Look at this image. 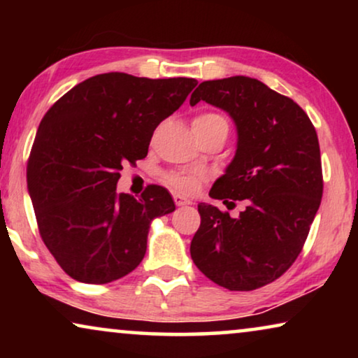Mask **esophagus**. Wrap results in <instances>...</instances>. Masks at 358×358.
I'll use <instances>...</instances> for the list:
<instances>
[{
	"mask_svg": "<svg viewBox=\"0 0 358 358\" xmlns=\"http://www.w3.org/2000/svg\"><path fill=\"white\" fill-rule=\"evenodd\" d=\"M174 203L178 205V207H185V205H192L190 200H187L185 197H180V195H174Z\"/></svg>",
	"mask_w": 358,
	"mask_h": 358,
	"instance_id": "esophagus-1",
	"label": "esophagus"
}]
</instances>
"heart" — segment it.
I'll use <instances>...</instances> for the list:
<instances>
[{"label": "heart", "instance_id": "heart-1", "mask_svg": "<svg viewBox=\"0 0 358 358\" xmlns=\"http://www.w3.org/2000/svg\"><path fill=\"white\" fill-rule=\"evenodd\" d=\"M194 127H203V129H212V127H227V120L218 114H202L195 117L192 122ZM164 182L169 185L171 189L179 194L192 195L200 189L203 182V176L197 173V171H171V173L164 174Z\"/></svg>", "mask_w": 358, "mask_h": 358}]
</instances>
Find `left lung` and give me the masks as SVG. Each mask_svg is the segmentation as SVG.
Instances as JSON below:
<instances>
[{"label": "left lung", "instance_id": "8db88e82", "mask_svg": "<svg viewBox=\"0 0 358 358\" xmlns=\"http://www.w3.org/2000/svg\"><path fill=\"white\" fill-rule=\"evenodd\" d=\"M199 101L227 112L238 134L234 158L210 197L248 207L231 218L199 203L190 256L220 287L256 290L285 273L306 241L322 197L320 141L296 102L254 78L200 83L190 106Z\"/></svg>", "mask_w": 358, "mask_h": 358}]
</instances>
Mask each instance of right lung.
Instances as JSON below:
<instances>
[{
    "instance_id": "1",
    "label": "right lung",
    "mask_w": 358,
    "mask_h": 358,
    "mask_svg": "<svg viewBox=\"0 0 358 358\" xmlns=\"http://www.w3.org/2000/svg\"><path fill=\"white\" fill-rule=\"evenodd\" d=\"M195 86L194 78L104 73L76 85L43 115L27 189L43 243L71 278L102 285L130 273L145 257L151 222L176 210L159 185L140 199L115 190L122 164L148 155L156 127Z\"/></svg>"
}]
</instances>
